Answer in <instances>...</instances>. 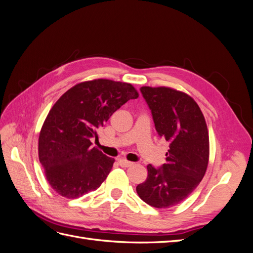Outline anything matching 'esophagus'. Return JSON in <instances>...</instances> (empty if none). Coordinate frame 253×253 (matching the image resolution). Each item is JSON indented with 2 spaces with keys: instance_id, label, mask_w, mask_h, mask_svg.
Instances as JSON below:
<instances>
[{
  "instance_id": "esophagus-1",
  "label": "esophagus",
  "mask_w": 253,
  "mask_h": 253,
  "mask_svg": "<svg viewBox=\"0 0 253 253\" xmlns=\"http://www.w3.org/2000/svg\"><path fill=\"white\" fill-rule=\"evenodd\" d=\"M118 163L121 167H124V168H128V167H131L133 165V163L127 162L126 159H118Z\"/></svg>"
}]
</instances>
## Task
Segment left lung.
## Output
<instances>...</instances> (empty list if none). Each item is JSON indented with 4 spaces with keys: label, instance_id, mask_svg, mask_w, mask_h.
Wrapping results in <instances>:
<instances>
[{
    "label": "left lung",
    "instance_id": "obj_1",
    "mask_svg": "<svg viewBox=\"0 0 253 253\" xmlns=\"http://www.w3.org/2000/svg\"><path fill=\"white\" fill-rule=\"evenodd\" d=\"M155 128L170 143L166 164L149 165L148 177L136 187L141 200L155 208L183 202L200 185L209 162V133L192 97L171 87L142 86Z\"/></svg>",
    "mask_w": 253,
    "mask_h": 253
}]
</instances>
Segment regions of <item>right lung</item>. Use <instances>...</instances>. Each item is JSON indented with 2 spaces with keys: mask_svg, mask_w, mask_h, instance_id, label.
<instances>
[{
  "mask_svg": "<svg viewBox=\"0 0 253 253\" xmlns=\"http://www.w3.org/2000/svg\"><path fill=\"white\" fill-rule=\"evenodd\" d=\"M138 96L129 83L96 79L76 84L58 99L39 136V160L58 194L74 200L100 187L115 159L91 147L90 138H98V128Z\"/></svg>",
  "mask_w": 253,
  "mask_h": 253,
  "instance_id": "right-lung-1",
  "label": "right lung"
}]
</instances>
